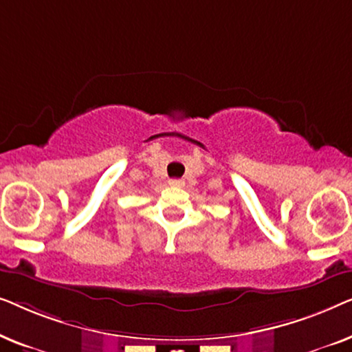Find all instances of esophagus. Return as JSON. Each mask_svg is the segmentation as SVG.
<instances>
[{"label":"esophagus","mask_w":352,"mask_h":352,"mask_svg":"<svg viewBox=\"0 0 352 352\" xmlns=\"http://www.w3.org/2000/svg\"><path fill=\"white\" fill-rule=\"evenodd\" d=\"M171 187H184V181L182 179H170Z\"/></svg>","instance_id":"34e87169"}]
</instances>
